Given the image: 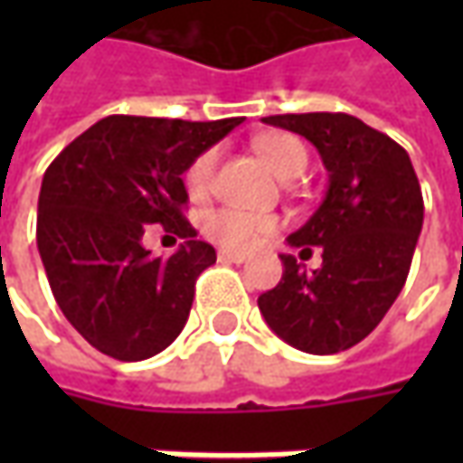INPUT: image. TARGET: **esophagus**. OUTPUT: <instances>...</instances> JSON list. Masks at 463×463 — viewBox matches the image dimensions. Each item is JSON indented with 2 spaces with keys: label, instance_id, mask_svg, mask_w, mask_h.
Wrapping results in <instances>:
<instances>
[{
  "label": "esophagus",
  "instance_id": "esophagus-1",
  "mask_svg": "<svg viewBox=\"0 0 463 463\" xmlns=\"http://www.w3.org/2000/svg\"><path fill=\"white\" fill-rule=\"evenodd\" d=\"M219 260H222V262H237V265H241V262H244V255H241V252H229V250H219Z\"/></svg>",
  "mask_w": 463,
  "mask_h": 463
}]
</instances>
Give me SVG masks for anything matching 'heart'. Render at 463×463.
<instances>
[{
	"label": "heart",
	"mask_w": 463,
	"mask_h": 463,
	"mask_svg": "<svg viewBox=\"0 0 463 463\" xmlns=\"http://www.w3.org/2000/svg\"><path fill=\"white\" fill-rule=\"evenodd\" d=\"M258 152L265 156V162L273 167L280 180H294L307 165L309 154L304 144L288 134H270L258 138ZM216 152L208 149L201 156L193 159V165L185 172V187L193 198H205L213 185V172H216ZM278 222L265 213H252L241 208H213L203 216V234L211 241L222 244L223 250L247 252L255 250L268 234L276 232Z\"/></svg>",
	"instance_id": "b5f03b06"
}]
</instances>
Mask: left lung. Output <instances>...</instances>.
I'll use <instances>...</instances> for the list:
<instances>
[{
    "label": "left lung",
    "mask_w": 463,
    "mask_h": 463,
    "mask_svg": "<svg viewBox=\"0 0 463 463\" xmlns=\"http://www.w3.org/2000/svg\"><path fill=\"white\" fill-rule=\"evenodd\" d=\"M268 126L304 136L329 175L319 208L291 247H322V268L307 273L280 255L283 278L258 298L280 340L311 355H332L368 337L400 296L420 229L422 193L410 154L394 138L347 113L268 116Z\"/></svg>",
    "instance_id": "left-lung-1"
}]
</instances>
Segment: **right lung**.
I'll return each instance as SVG.
<instances>
[{
	"mask_svg": "<svg viewBox=\"0 0 463 463\" xmlns=\"http://www.w3.org/2000/svg\"><path fill=\"white\" fill-rule=\"evenodd\" d=\"M240 123L108 116L45 169L38 252L63 317L99 353L144 361L183 332L195 280L216 262L183 216V172ZM146 222L183 239L181 250L152 256L140 244Z\"/></svg>",
	"mask_w": 463,
	"mask_h": 463,
	"instance_id": "add662e5",
	"label": "right lung"
}]
</instances>
